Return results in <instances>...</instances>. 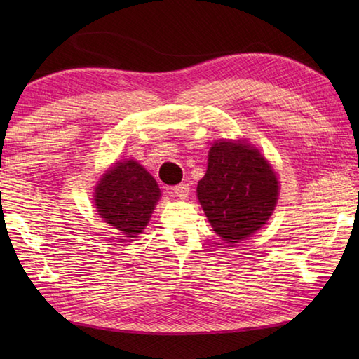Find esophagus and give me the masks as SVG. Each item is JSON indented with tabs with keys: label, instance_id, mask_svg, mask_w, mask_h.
<instances>
[{
	"label": "esophagus",
	"instance_id": "1",
	"mask_svg": "<svg viewBox=\"0 0 359 359\" xmlns=\"http://www.w3.org/2000/svg\"><path fill=\"white\" fill-rule=\"evenodd\" d=\"M172 193L179 197V199H187L189 194V185L188 184H179L172 188Z\"/></svg>",
	"mask_w": 359,
	"mask_h": 359
}]
</instances>
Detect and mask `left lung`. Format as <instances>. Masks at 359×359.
Listing matches in <instances>:
<instances>
[{
	"mask_svg": "<svg viewBox=\"0 0 359 359\" xmlns=\"http://www.w3.org/2000/svg\"><path fill=\"white\" fill-rule=\"evenodd\" d=\"M279 194L276 174L250 144L219 142L208 154V170L197 197L222 241L239 242L261 228Z\"/></svg>",
	"mask_w": 359,
	"mask_h": 359,
	"instance_id": "obj_1",
	"label": "left lung"
}]
</instances>
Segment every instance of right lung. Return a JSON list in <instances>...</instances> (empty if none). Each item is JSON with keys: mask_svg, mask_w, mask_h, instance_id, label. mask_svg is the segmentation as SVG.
Here are the masks:
<instances>
[{"mask_svg": "<svg viewBox=\"0 0 359 359\" xmlns=\"http://www.w3.org/2000/svg\"><path fill=\"white\" fill-rule=\"evenodd\" d=\"M95 208L106 224L135 238L143 231L160 197L154 177L135 160L118 162L95 188Z\"/></svg>", "mask_w": 359, "mask_h": 359, "instance_id": "right-lung-1", "label": "right lung"}]
</instances>
